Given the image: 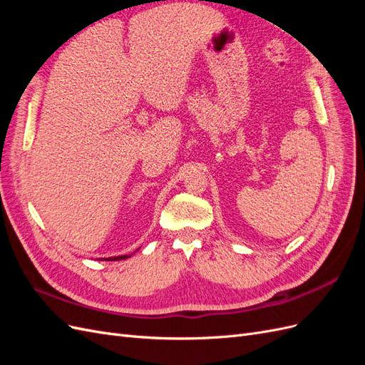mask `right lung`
I'll return each mask as SVG.
<instances>
[{
  "instance_id": "obj_1",
  "label": "right lung",
  "mask_w": 365,
  "mask_h": 365,
  "mask_svg": "<svg viewBox=\"0 0 365 365\" xmlns=\"http://www.w3.org/2000/svg\"><path fill=\"white\" fill-rule=\"evenodd\" d=\"M128 257H130V256H117V257H108V259H103V260H106V262H109V260H125V259H128Z\"/></svg>"
}]
</instances>
